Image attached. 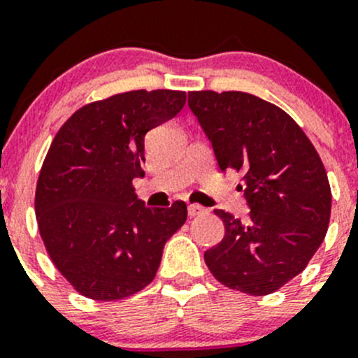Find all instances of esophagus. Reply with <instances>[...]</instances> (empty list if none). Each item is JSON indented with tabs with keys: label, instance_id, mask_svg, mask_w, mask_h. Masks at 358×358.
<instances>
[{
	"label": "esophagus",
	"instance_id": "34e87169",
	"mask_svg": "<svg viewBox=\"0 0 358 358\" xmlns=\"http://www.w3.org/2000/svg\"><path fill=\"white\" fill-rule=\"evenodd\" d=\"M187 211H189V217H197V215H203L206 210L203 206H199V204H189Z\"/></svg>",
	"mask_w": 358,
	"mask_h": 358
}]
</instances>
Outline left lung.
Returning <instances> with one entry per match:
<instances>
[{"label": "left lung", "mask_w": 358, "mask_h": 358, "mask_svg": "<svg viewBox=\"0 0 358 358\" xmlns=\"http://www.w3.org/2000/svg\"><path fill=\"white\" fill-rule=\"evenodd\" d=\"M220 171L241 173L248 215L215 210L224 239L204 252L211 275L232 290L267 296L304 271L331 220L332 194L320 155L296 120L239 91L189 92Z\"/></svg>", "instance_id": "obj_1"}]
</instances>
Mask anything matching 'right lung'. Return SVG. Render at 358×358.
Segmentation results:
<instances>
[{
	"label": "right lung",
	"instance_id": "right-lung-1",
	"mask_svg": "<svg viewBox=\"0 0 358 358\" xmlns=\"http://www.w3.org/2000/svg\"><path fill=\"white\" fill-rule=\"evenodd\" d=\"M185 92L131 91L76 110L55 134L34 196L38 229L59 273L76 292L119 301L155 278L166 241L185 224L187 204L147 208L145 134L173 119Z\"/></svg>",
	"mask_w": 358,
	"mask_h": 358
}]
</instances>
